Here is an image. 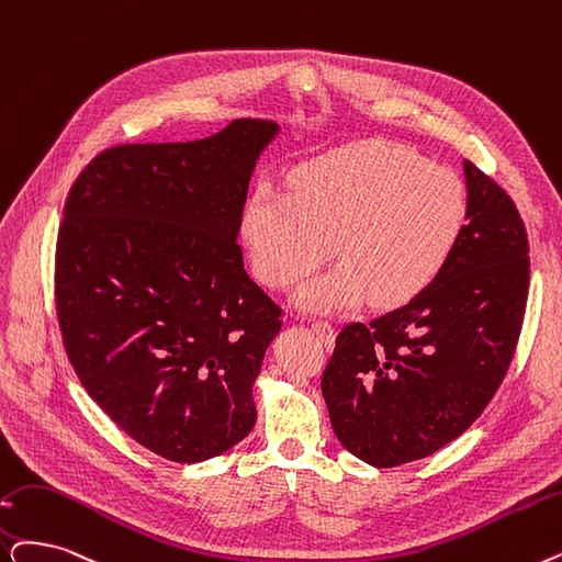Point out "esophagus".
Returning a JSON list of instances; mask_svg holds the SVG:
<instances>
[{
  "instance_id": "obj_1",
  "label": "esophagus",
  "mask_w": 562,
  "mask_h": 562,
  "mask_svg": "<svg viewBox=\"0 0 562 562\" xmlns=\"http://www.w3.org/2000/svg\"><path fill=\"white\" fill-rule=\"evenodd\" d=\"M312 330L319 335V339L324 341V345H333V339H335V330H333V324L330 322H322V319H316V322H312Z\"/></svg>"
}]
</instances>
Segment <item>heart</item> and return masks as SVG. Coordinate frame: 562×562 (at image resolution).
Instances as JSON below:
<instances>
[{"label": "heart", "mask_w": 562, "mask_h": 562, "mask_svg": "<svg viewBox=\"0 0 562 562\" xmlns=\"http://www.w3.org/2000/svg\"><path fill=\"white\" fill-rule=\"evenodd\" d=\"M469 223V194L454 169L411 146L368 139L301 165L291 190L259 186L240 234L257 278L289 286L326 255L337 261L296 291L310 312H337L372 294L400 305L443 273Z\"/></svg>", "instance_id": "heart-1"}]
</instances>
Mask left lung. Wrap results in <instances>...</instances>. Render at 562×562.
Wrapping results in <instances>:
<instances>
[{
	"mask_svg": "<svg viewBox=\"0 0 562 562\" xmlns=\"http://www.w3.org/2000/svg\"><path fill=\"white\" fill-rule=\"evenodd\" d=\"M469 223L443 273L370 324H347L322 376L337 441L376 469L441 450L492 402L517 349L530 259L509 194L463 160Z\"/></svg>",
	"mask_w": 562,
	"mask_h": 562,
	"instance_id": "1",
	"label": "left lung"
}]
</instances>
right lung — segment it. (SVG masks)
<instances>
[{
    "mask_svg": "<svg viewBox=\"0 0 562 562\" xmlns=\"http://www.w3.org/2000/svg\"><path fill=\"white\" fill-rule=\"evenodd\" d=\"M278 131L234 119L194 142L119 144L68 192L55 257L68 360L112 423L169 461L223 454L257 420L252 385L282 310L236 238Z\"/></svg>",
    "mask_w": 562,
    "mask_h": 562,
    "instance_id": "1",
    "label": "right lung"
}]
</instances>
